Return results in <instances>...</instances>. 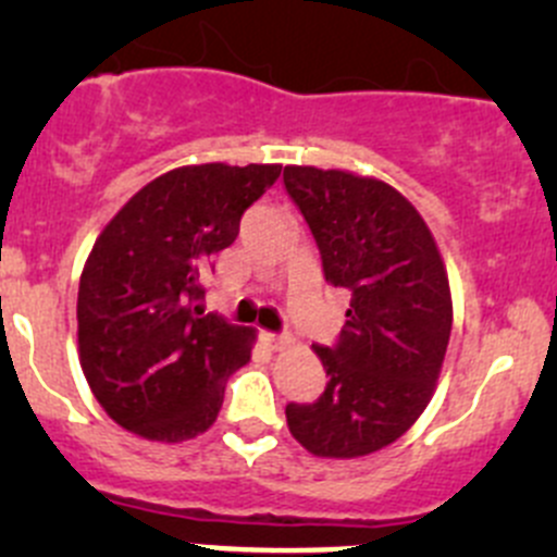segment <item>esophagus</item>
Masks as SVG:
<instances>
[{
    "instance_id": "1",
    "label": "esophagus",
    "mask_w": 557,
    "mask_h": 557,
    "mask_svg": "<svg viewBox=\"0 0 557 557\" xmlns=\"http://www.w3.org/2000/svg\"><path fill=\"white\" fill-rule=\"evenodd\" d=\"M261 339H263V345L269 347V350H285V347L290 345V336H285V334H269V331H263Z\"/></svg>"
}]
</instances>
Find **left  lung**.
<instances>
[{
  "label": "left lung",
  "instance_id": "left-lung-1",
  "mask_svg": "<svg viewBox=\"0 0 557 557\" xmlns=\"http://www.w3.org/2000/svg\"><path fill=\"white\" fill-rule=\"evenodd\" d=\"M325 283L350 307L314 404H288L294 440L318 458H361L393 445L429 407L453 331V296L434 234L407 196L347 170L285 166Z\"/></svg>",
  "mask_w": 557,
  "mask_h": 557
}]
</instances>
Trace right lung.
<instances>
[{"label": "right lung", "mask_w": 557, "mask_h": 557, "mask_svg": "<svg viewBox=\"0 0 557 557\" xmlns=\"http://www.w3.org/2000/svg\"><path fill=\"white\" fill-rule=\"evenodd\" d=\"M280 164H190L150 180L102 228L77 288V352L88 387L121 429L194 440L218 420L226 380L256 331L205 314L199 274Z\"/></svg>", "instance_id": "obj_1"}]
</instances>
